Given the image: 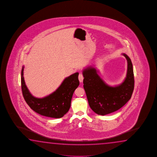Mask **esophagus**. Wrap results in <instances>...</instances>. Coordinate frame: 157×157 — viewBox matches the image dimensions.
<instances>
[{
    "instance_id": "esophagus-1",
    "label": "esophagus",
    "mask_w": 157,
    "mask_h": 157,
    "mask_svg": "<svg viewBox=\"0 0 157 157\" xmlns=\"http://www.w3.org/2000/svg\"><path fill=\"white\" fill-rule=\"evenodd\" d=\"M83 78H83V75L81 73H80V74L78 75V80H79L80 82H82Z\"/></svg>"
}]
</instances>
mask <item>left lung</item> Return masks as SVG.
Masks as SVG:
<instances>
[{
  "label": "left lung",
  "mask_w": 157,
  "mask_h": 157,
  "mask_svg": "<svg viewBox=\"0 0 157 157\" xmlns=\"http://www.w3.org/2000/svg\"><path fill=\"white\" fill-rule=\"evenodd\" d=\"M128 61L126 77L119 85H108L98 74L96 68L88 67L83 70V88L88 104L96 114L105 115L115 112L130 99L134 89L133 66L130 58L122 54Z\"/></svg>",
  "instance_id": "1"
}]
</instances>
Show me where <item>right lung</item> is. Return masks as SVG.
I'll list each match as a JSON object with an SVG mask.
<instances>
[{"label": "right lung", "instance_id": "1", "mask_svg": "<svg viewBox=\"0 0 157 157\" xmlns=\"http://www.w3.org/2000/svg\"><path fill=\"white\" fill-rule=\"evenodd\" d=\"M24 68L21 70L22 94L27 104L38 114L47 117L60 118L69 111L72 97L79 85L78 72H76L64 79L61 85L51 94L38 98L32 96L24 80Z\"/></svg>", "mask_w": 157, "mask_h": 157}]
</instances>
